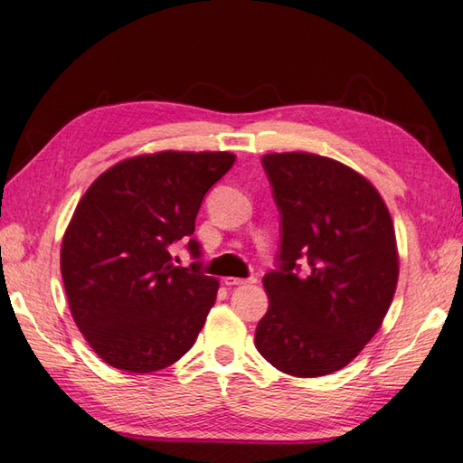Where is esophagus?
Masks as SVG:
<instances>
[{"mask_svg": "<svg viewBox=\"0 0 463 463\" xmlns=\"http://www.w3.org/2000/svg\"><path fill=\"white\" fill-rule=\"evenodd\" d=\"M222 283L226 285V287H242V285H250V283H255V279H239V277H224L222 279Z\"/></svg>", "mask_w": 463, "mask_h": 463, "instance_id": "obj_1", "label": "esophagus"}]
</instances>
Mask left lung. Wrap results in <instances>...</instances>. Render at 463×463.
Segmentation results:
<instances>
[{
    "instance_id": "8db88e82",
    "label": "left lung",
    "mask_w": 463,
    "mask_h": 463,
    "mask_svg": "<svg viewBox=\"0 0 463 463\" xmlns=\"http://www.w3.org/2000/svg\"><path fill=\"white\" fill-rule=\"evenodd\" d=\"M262 166L283 241L279 270L262 279L269 309L255 345L287 375L335 373L373 339L393 301L400 255L392 214L377 188L339 160L270 152Z\"/></svg>"
}]
</instances>
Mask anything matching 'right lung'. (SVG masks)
Returning a JSON list of instances; mask_svg holds the SVG:
<instances>
[{
    "mask_svg": "<svg viewBox=\"0 0 463 463\" xmlns=\"http://www.w3.org/2000/svg\"><path fill=\"white\" fill-rule=\"evenodd\" d=\"M232 152L162 150L118 162L80 198L60 269L70 311L98 357L128 373L165 369L194 345L219 280L176 267L168 247L194 232L203 198ZM188 249L198 255V242Z\"/></svg>",
    "mask_w": 463,
    "mask_h": 463,
    "instance_id": "1",
    "label": "right lung"
}]
</instances>
